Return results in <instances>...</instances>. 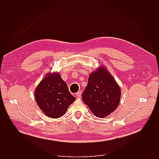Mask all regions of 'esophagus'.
<instances>
[{"instance_id":"34e87169","label":"esophagus","mask_w":159,"mask_h":159,"mask_svg":"<svg viewBox=\"0 0 159 159\" xmlns=\"http://www.w3.org/2000/svg\"><path fill=\"white\" fill-rule=\"evenodd\" d=\"M81 94H82V91H79V92H77L76 93V96L78 98H80V96H81Z\"/></svg>"}]
</instances>
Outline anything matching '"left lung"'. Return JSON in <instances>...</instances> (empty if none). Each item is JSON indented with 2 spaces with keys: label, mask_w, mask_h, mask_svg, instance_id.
I'll return each mask as SVG.
<instances>
[{
  "label": "left lung",
  "mask_w": 159,
  "mask_h": 159,
  "mask_svg": "<svg viewBox=\"0 0 159 159\" xmlns=\"http://www.w3.org/2000/svg\"><path fill=\"white\" fill-rule=\"evenodd\" d=\"M121 90L105 67L101 66L89 74L82 99L98 117H105L117 109Z\"/></svg>",
  "instance_id": "obj_1"
}]
</instances>
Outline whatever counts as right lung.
Masks as SVG:
<instances>
[{
	"instance_id": "obj_1",
	"label": "right lung",
	"mask_w": 159,
	"mask_h": 159,
	"mask_svg": "<svg viewBox=\"0 0 159 159\" xmlns=\"http://www.w3.org/2000/svg\"><path fill=\"white\" fill-rule=\"evenodd\" d=\"M35 98L39 109L46 116H63L76 98L69 92L67 84L59 73H48L35 90Z\"/></svg>"
}]
</instances>
